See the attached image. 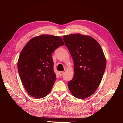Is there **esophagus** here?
Instances as JSON below:
<instances>
[{
    "mask_svg": "<svg viewBox=\"0 0 123 123\" xmlns=\"http://www.w3.org/2000/svg\"><path fill=\"white\" fill-rule=\"evenodd\" d=\"M64 72H63V71L59 72V76H62L63 75V74H64Z\"/></svg>",
    "mask_w": 123,
    "mask_h": 123,
    "instance_id": "obj_1",
    "label": "esophagus"
}]
</instances>
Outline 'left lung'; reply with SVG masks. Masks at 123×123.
<instances>
[{"label": "left lung", "mask_w": 123, "mask_h": 123, "mask_svg": "<svg viewBox=\"0 0 123 123\" xmlns=\"http://www.w3.org/2000/svg\"><path fill=\"white\" fill-rule=\"evenodd\" d=\"M63 39L74 61L69 90L76 98H87L101 82L106 67L105 55L98 43L90 36L72 34L63 36Z\"/></svg>", "instance_id": "obj_1"}]
</instances>
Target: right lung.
Masks as SVG:
<instances>
[{
	"label": "right lung",
	"mask_w": 123,
	"mask_h": 123,
	"mask_svg": "<svg viewBox=\"0 0 123 123\" xmlns=\"http://www.w3.org/2000/svg\"><path fill=\"white\" fill-rule=\"evenodd\" d=\"M64 44L61 37L43 34L31 39L22 50L18 71L25 88L32 97L43 98L51 91L56 77L52 54Z\"/></svg>",
	"instance_id": "right-lung-1"
}]
</instances>
